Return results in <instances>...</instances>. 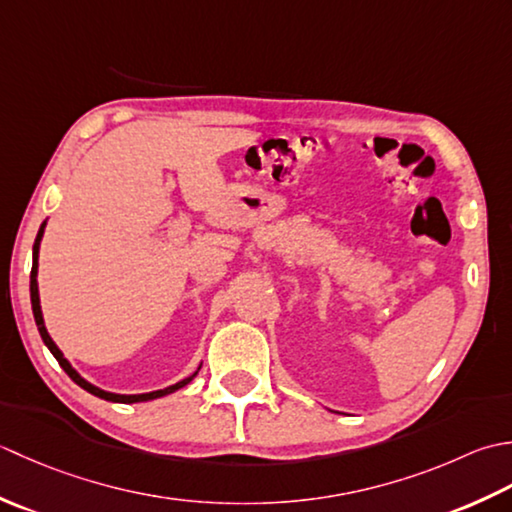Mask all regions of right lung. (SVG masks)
I'll return each mask as SVG.
<instances>
[{"mask_svg":"<svg viewBox=\"0 0 512 512\" xmlns=\"http://www.w3.org/2000/svg\"><path fill=\"white\" fill-rule=\"evenodd\" d=\"M44 229H46V221L41 223L39 232H37V238H35V245H33V271H30V302H33V316H35V322H37V329H39V336H41V340H44V344H46V347L50 349L52 356L57 358V362L61 364V369H64V371L70 375L72 382H77L81 389H86L88 393L97 395V398H101V400H108V402H121V404H134V402H148V400L163 398V395H170V393H174V391L183 389L185 384H190V382L196 378V373H198V369H201V367H198V369L190 375V378H185V380H181V382H176V384H172V387H165V389H159V391H150V393H134V395H123V393L103 391V389L95 387V384H92V382H88L86 378H81L79 371H77L75 367H72V364L66 360L64 353H61V349L57 347L55 340L50 338V333H48V329H46V322H44V314H41L39 285H37V269H39V245H41V238H44Z\"/></svg>","mask_w":512,"mask_h":512,"instance_id":"add662e5","label":"right lung"}]
</instances>
